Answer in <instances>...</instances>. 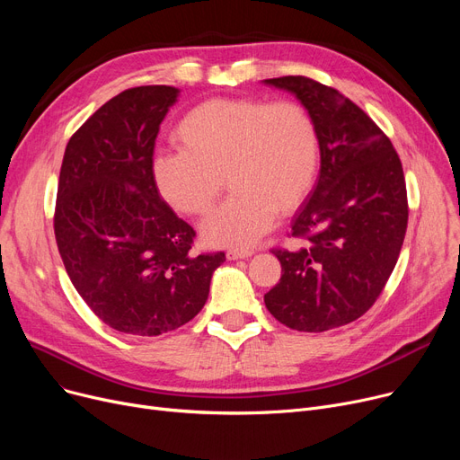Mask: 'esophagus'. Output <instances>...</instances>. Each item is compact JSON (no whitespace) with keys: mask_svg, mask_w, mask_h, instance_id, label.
<instances>
[{"mask_svg":"<svg viewBox=\"0 0 460 460\" xmlns=\"http://www.w3.org/2000/svg\"><path fill=\"white\" fill-rule=\"evenodd\" d=\"M253 255V250H229L227 259L229 261H238V259H248Z\"/></svg>","mask_w":460,"mask_h":460,"instance_id":"1","label":"esophagus"}]
</instances>
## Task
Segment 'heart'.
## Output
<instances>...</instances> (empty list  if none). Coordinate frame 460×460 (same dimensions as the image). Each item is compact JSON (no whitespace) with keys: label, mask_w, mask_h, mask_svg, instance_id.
<instances>
[{"label":"heart","mask_w":460,"mask_h":460,"mask_svg":"<svg viewBox=\"0 0 460 460\" xmlns=\"http://www.w3.org/2000/svg\"><path fill=\"white\" fill-rule=\"evenodd\" d=\"M177 151L153 160L164 201L184 216H207L224 191L226 205L201 226L210 246L248 248L311 196L321 172L315 119L295 101L210 99L175 128Z\"/></svg>","instance_id":"obj_1"}]
</instances>
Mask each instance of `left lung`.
<instances>
[{"label":"left lung","mask_w":460,"mask_h":460,"mask_svg":"<svg viewBox=\"0 0 460 460\" xmlns=\"http://www.w3.org/2000/svg\"><path fill=\"white\" fill-rule=\"evenodd\" d=\"M293 93L321 134V172L293 217L296 248H274L281 279L264 304L285 326L326 332L359 319L392 276L408 224L390 137L337 89L305 76L264 80Z\"/></svg>","instance_id":"8db88e82"}]
</instances>
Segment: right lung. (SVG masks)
Returning a JSON list of instances; mask_svg holds the SVG:
<instances>
[{
	"label": "right lung",
	"mask_w": 460,
	"mask_h": 460,
	"mask_svg": "<svg viewBox=\"0 0 460 460\" xmlns=\"http://www.w3.org/2000/svg\"><path fill=\"white\" fill-rule=\"evenodd\" d=\"M179 96L141 85L113 96L66 143L54 233L66 274L110 328L162 335L203 309L226 253H191L196 231L160 198L153 153Z\"/></svg>",
	"instance_id": "right-lung-1"
}]
</instances>
